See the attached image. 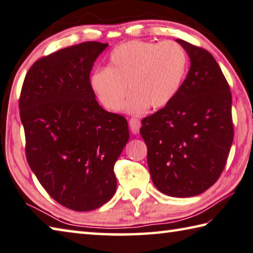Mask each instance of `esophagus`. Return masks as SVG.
Segmentation results:
<instances>
[{
  "label": "esophagus",
  "mask_w": 253,
  "mask_h": 253,
  "mask_svg": "<svg viewBox=\"0 0 253 253\" xmlns=\"http://www.w3.org/2000/svg\"><path fill=\"white\" fill-rule=\"evenodd\" d=\"M140 126H141V124H140L139 119H137L135 117H132V118L129 119V127H130V130H131L132 134H135V135L138 134Z\"/></svg>",
  "instance_id": "1"
}]
</instances>
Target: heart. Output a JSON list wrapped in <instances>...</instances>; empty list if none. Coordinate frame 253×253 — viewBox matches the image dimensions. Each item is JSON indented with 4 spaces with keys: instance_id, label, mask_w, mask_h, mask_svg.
I'll list each match as a JSON object with an SVG mask.
<instances>
[{
    "instance_id": "heart-1",
    "label": "heart",
    "mask_w": 253,
    "mask_h": 253,
    "mask_svg": "<svg viewBox=\"0 0 253 253\" xmlns=\"http://www.w3.org/2000/svg\"><path fill=\"white\" fill-rule=\"evenodd\" d=\"M187 70V56L180 45L130 41L115 47L108 68L91 75V87L103 106L111 112L123 107L131 114L144 113L148 106L159 109L171 102L180 89Z\"/></svg>"
}]
</instances>
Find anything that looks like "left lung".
I'll list each match as a JSON object with an SVG mask.
<instances>
[{"label": "left lung", "mask_w": 253, "mask_h": 253, "mask_svg": "<svg viewBox=\"0 0 253 253\" xmlns=\"http://www.w3.org/2000/svg\"><path fill=\"white\" fill-rule=\"evenodd\" d=\"M190 70L167 106L141 121L147 163L163 194L186 198L218 180L233 140L230 87L212 55L183 40Z\"/></svg>", "instance_id": "8db88e82"}]
</instances>
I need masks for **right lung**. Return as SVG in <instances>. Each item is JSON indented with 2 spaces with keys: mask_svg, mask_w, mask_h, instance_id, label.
I'll return each instance as SVG.
<instances>
[{
  "mask_svg": "<svg viewBox=\"0 0 253 253\" xmlns=\"http://www.w3.org/2000/svg\"><path fill=\"white\" fill-rule=\"evenodd\" d=\"M107 43L84 42L36 61L18 107L25 155L47 194L66 208H99L116 192L114 165L129 139L122 115L99 106L89 75Z\"/></svg>",
  "mask_w": 253,
  "mask_h": 253,
  "instance_id": "right-lung-1",
  "label": "right lung"
}]
</instances>
